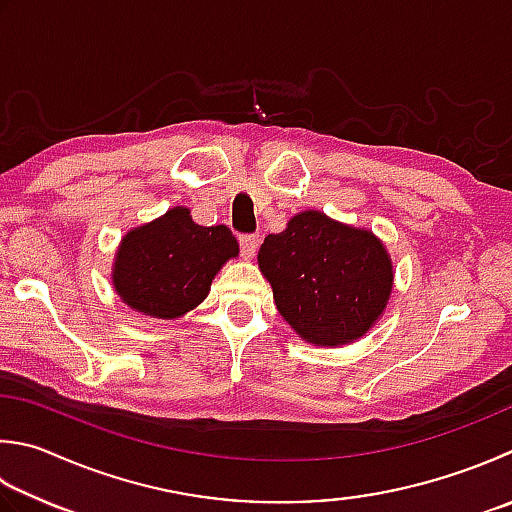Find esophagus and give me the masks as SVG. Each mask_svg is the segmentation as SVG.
<instances>
[{
  "instance_id": "34e87169",
  "label": "esophagus",
  "mask_w": 512,
  "mask_h": 512,
  "mask_svg": "<svg viewBox=\"0 0 512 512\" xmlns=\"http://www.w3.org/2000/svg\"><path fill=\"white\" fill-rule=\"evenodd\" d=\"M258 243H260L258 236L243 234V236H240V252H243L245 258H254L256 249H258Z\"/></svg>"
}]
</instances>
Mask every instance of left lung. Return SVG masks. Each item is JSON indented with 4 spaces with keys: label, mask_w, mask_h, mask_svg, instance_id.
Segmentation results:
<instances>
[{
    "label": "left lung",
    "mask_w": 512,
    "mask_h": 512,
    "mask_svg": "<svg viewBox=\"0 0 512 512\" xmlns=\"http://www.w3.org/2000/svg\"><path fill=\"white\" fill-rule=\"evenodd\" d=\"M260 272L285 321L316 345L361 339L392 292V263L370 231L303 211L281 234L265 236Z\"/></svg>",
    "instance_id": "1"
}]
</instances>
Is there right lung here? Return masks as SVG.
Here are the masks:
<instances>
[{"label": "right lung", "instance_id": "right-lung-1", "mask_svg": "<svg viewBox=\"0 0 512 512\" xmlns=\"http://www.w3.org/2000/svg\"><path fill=\"white\" fill-rule=\"evenodd\" d=\"M238 254L229 227H202L189 209L176 207L129 231L115 258V292L129 307L153 318H178L209 294L225 260Z\"/></svg>", "mask_w": 512, "mask_h": 512}]
</instances>
